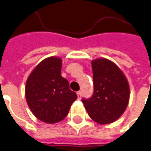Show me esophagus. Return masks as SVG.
I'll return each mask as SVG.
<instances>
[{
    "instance_id": "34e87169",
    "label": "esophagus",
    "mask_w": 151,
    "mask_h": 151,
    "mask_svg": "<svg viewBox=\"0 0 151 151\" xmlns=\"http://www.w3.org/2000/svg\"><path fill=\"white\" fill-rule=\"evenodd\" d=\"M77 95H78V99H81V96H82V92L81 91H78L77 92Z\"/></svg>"
}]
</instances>
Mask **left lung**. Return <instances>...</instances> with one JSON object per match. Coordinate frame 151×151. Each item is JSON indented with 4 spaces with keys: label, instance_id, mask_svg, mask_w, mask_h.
Wrapping results in <instances>:
<instances>
[{
    "label": "left lung",
    "instance_id": "1",
    "mask_svg": "<svg viewBox=\"0 0 151 151\" xmlns=\"http://www.w3.org/2000/svg\"><path fill=\"white\" fill-rule=\"evenodd\" d=\"M94 94L82 99L88 115L101 124L116 120L128 106L130 89L122 71L106 58L92 60Z\"/></svg>",
    "mask_w": 151,
    "mask_h": 151
}]
</instances>
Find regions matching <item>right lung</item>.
I'll list each match as a JSON object with an SVG mask.
<instances>
[{"mask_svg": "<svg viewBox=\"0 0 151 151\" xmlns=\"http://www.w3.org/2000/svg\"><path fill=\"white\" fill-rule=\"evenodd\" d=\"M61 59L45 58L28 77L25 87L29 108L38 120L55 124L64 120L77 94L69 88L67 79L60 76Z\"/></svg>", "mask_w": 151, "mask_h": 151, "instance_id": "add662e5", "label": "right lung"}]
</instances>
